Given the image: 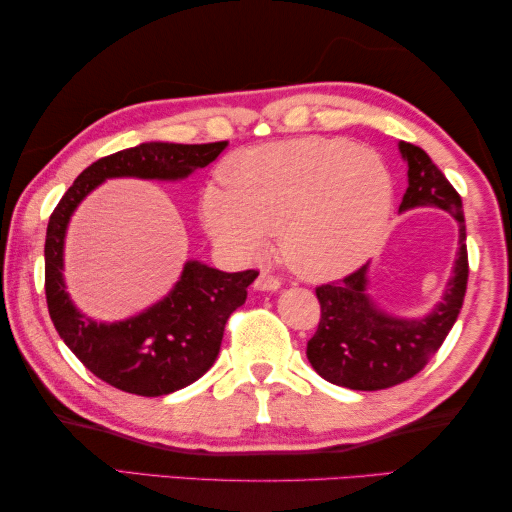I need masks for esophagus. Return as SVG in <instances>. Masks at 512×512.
Segmentation results:
<instances>
[{
    "label": "esophagus",
    "mask_w": 512,
    "mask_h": 512,
    "mask_svg": "<svg viewBox=\"0 0 512 512\" xmlns=\"http://www.w3.org/2000/svg\"><path fill=\"white\" fill-rule=\"evenodd\" d=\"M254 286H256L258 290H279L281 281L276 279L274 274H267V272H263V274H258V279H256Z\"/></svg>",
    "instance_id": "obj_1"
}]
</instances>
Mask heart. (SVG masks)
Here are the masks:
<instances>
[{
  "label": "heart",
  "instance_id": "heart-1",
  "mask_svg": "<svg viewBox=\"0 0 512 512\" xmlns=\"http://www.w3.org/2000/svg\"><path fill=\"white\" fill-rule=\"evenodd\" d=\"M229 188L206 190L204 224L245 258L279 233L283 261L324 279L379 247L392 208L390 174L370 149L340 138H299L240 152L224 165Z\"/></svg>",
  "mask_w": 512,
  "mask_h": 512
}]
</instances>
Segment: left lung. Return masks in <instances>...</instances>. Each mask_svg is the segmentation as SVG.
Returning <instances> with one entry per match:
<instances>
[{"instance_id": "1", "label": "left lung", "mask_w": 512, "mask_h": 512, "mask_svg": "<svg viewBox=\"0 0 512 512\" xmlns=\"http://www.w3.org/2000/svg\"><path fill=\"white\" fill-rule=\"evenodd\" d=\"M399 149L408 163V188L399 211L415 206L449 211L460 226V249L445 299L424 320H397L374 308L365 295V265L315 288L320 324L308 340L306 356L322 379L351 390H385L422 372L454 326L467 290L463 201L424 149L410 142H399Z\"/></svg>"}]
</instances>
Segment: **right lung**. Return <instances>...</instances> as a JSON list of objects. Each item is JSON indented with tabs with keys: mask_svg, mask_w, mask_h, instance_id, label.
I'll return each instance as SVG.
<instances>
[{
	"mask_svg": "<svg viewBox=\"0 0 512 512\" xmlns=\"http://www.w3.org/2000/svg\"><path fill=\"white\" fill-rule=\"evenodd\" d=\"M226 142L174 145L142 142L83 170L49 215L45 238V297L58 335L88 370L117 390L140 397L170 395L215 363L226 320L245 304L256 270L220 272L190 261L174 290L131 320H83L63 283V238L79 201L111 177L183 179L220 156Z\"/></svg>",
	"mask_w": 512,
	"mask_h": 512,
	"instance_id": "right-lung-1",
	"label": "right lung"
}]
</instances>
